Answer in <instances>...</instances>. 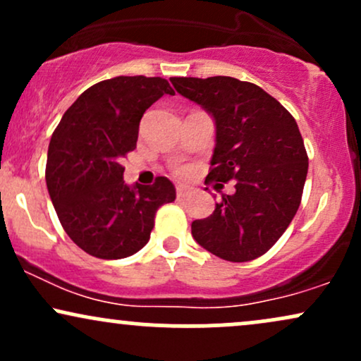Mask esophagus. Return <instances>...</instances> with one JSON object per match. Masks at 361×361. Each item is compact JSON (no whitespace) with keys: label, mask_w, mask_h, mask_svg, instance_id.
Returning <instances> with one entry per match:
<instances>
[{"label":"esophagus","mask_w":361,"mask_h":361,"mask_svg":"<svg viewBox=\"0 0 361 361\" xmlns=\"http://www.w3.org/2000/svg\"><path fill=\"white\" fill-rule=\"evenodd\" d=\"M192 193V188H190V186H186V185H178L176 186V195L180 198H183V197H186V195H190Z\"/></svg>","instance_id":"obj_1"}]
</instances>
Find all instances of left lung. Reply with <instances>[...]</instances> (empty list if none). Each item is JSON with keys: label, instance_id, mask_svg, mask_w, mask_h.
I'll use <instances>...</instances> for the list:
<instances>
[{"label": "left lung", "instance_id": "1", "mask_svg": "<svg viewBox=\"0 0 361 361\" xmlns=\"http://www.w3.org/2000/svg\"><path fill=\"white\" fill-rule=\"evenodd\" d=\"M181 97L215 120L207 180L235 181L207 219L192 222L193 239L219 258H259L299 210L309 157L295 118L259 86L229 76L171 78Z\"/></svg>", "mask_w": 361, "mask_h": 361}]
</instances>
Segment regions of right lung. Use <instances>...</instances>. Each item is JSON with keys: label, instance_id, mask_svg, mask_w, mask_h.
Instances as JSON below:
<instances>
[{"label": "right lung", "instance_id": "add662e5", "mask_svg": "<svg viewBox=\"0 0 361 361\" xmlns=\"http://www.w3.org/2000/svg\"><path fill=\"white\" fill-rule=\"evenodd\" d=\"M175 94L163 78L117 76L93 85L62 115L47 152L45 181L66 234L94 258L120 259L146 246L171 181L127 185L120 164L137 144L152 103Z\"/></svg>", "mask_w": 361, "mask_h": 361}]
</instances>
